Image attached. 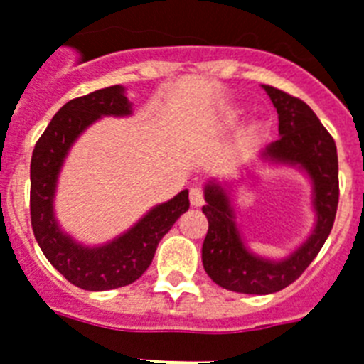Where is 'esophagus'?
Listing matches in <instances>:
<instances>
[{"instance_id":"esophagus-1","label":"esophagus","mask_w":364,"mask_h":364,"mask_svg":"<svg viewBox=\"0 0 364 364\" xmlns=\"http://www.w3.org/2000/svg\"><path fill=\"white\" fill-rule=\"evenodd\" d=\"M188 200H191L192 207H201L203 205V192L198 187H192L191 191H188Z\"/></svg>"}]
</instances>
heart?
Listing matches in <instances>:
<instances>
[{
  "label": "heart",
  "mask_w": 364,
  "mask_h": 364,
  "mask_svg": "<svg viewBox=\"0 0 364 364\" xmlns=\"http://www.w3.org/2000/svg\"><path fill=\"white\" fill-rule=\"evenodd\" d=\"M255 131H257V124H255V122H252V124L248 125V129H246V133H248V135H252V133H255Z\"/></svg>",
  "instance_id": "obj_1"
}]
</instances>
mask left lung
I'll return each mask as SVG.
<instances>
[{"mask_svg": "<svg viewBox=\"0 0 364 364\" xmlns=\"http://www.w3.org/2000/svg\"><path fill=\"white\" fill-rule=\"evenodd\" d=\"M279 118V139L264 148L262 161L304 170L313 185L316 224L309 239L281 261L250 252L235 222L231 198L220 183L205 185L203 215L209 231L201 248V261L216 285L242 294H272L294 283L318 255L331 233L338 205V159L335 140L318 116L300 97L262 85Z\"/></svg>", "mask_w": 364, "mask_h": 364, "instance_id": "1", "label": "left lung"}]
</instances>
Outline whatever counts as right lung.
Returning <instances> with one entry per match:
<instances>
[{"instance_id":"1","label":"right lung","mask_w":364,"mask_h":364,"mask_svg":"<svg viewBox=\"0 0 364 364\" xmlns=\"http://www.w3.org/2000/svg\"><path fill=\"white\" fill-rule=\"evenodd\" d=\"M133 112L125 88L107 87L70 100L51 118L31 157V225L46 259L72 285L85 291H111L131 285L154 261L157 244L188 210V191L154 207L124 235L102 246H83L57 224L53 198L60 168L72 144L102 116Z\"/></svg>"}]
</instances>
